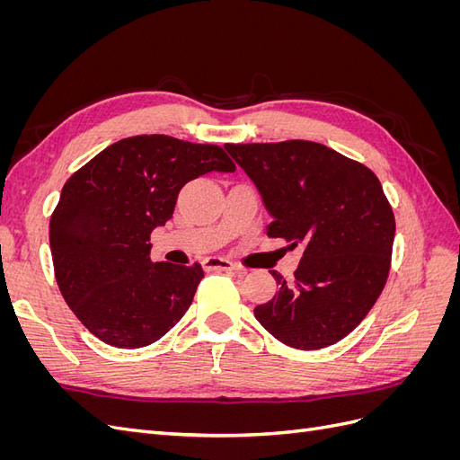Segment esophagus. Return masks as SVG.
<instances>
[{"mask_svg":"<svg viewBox=\"0 0 460 460\" xmlns=\"http://www.w3.org/2000/svg\"><path fill=\"white\" fill-rule=\"evenodd\" d=\"M203 269L207 272H228V270H238L234 262H230L228 259L222 257H208L203 261Z\"/></svg>","mask_w":460,"mask_h":460,"instance_id":"34e87169","label":"esophagus"}]
</instances>
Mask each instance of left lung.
Listing matches in <instances>:
<instances>
[{"instance_id": "8db88e82", "label": "left lung", "mask_w": 460, "mask_h": 460, "mask_svg": "<svg viewBox=\"0 0 460 460\" xmlns=\"http://www.w3.org/2000/svg\"><path fill=\"white\" fill-rule=\"evenodd\" d=\"M272 217L270 238L305 247L294 282L272 270L278 294L255 307L272 336L323 349L353 332L385 286L395 217L368 166L323 144H226Z\"/></svg>"}]
</instances>
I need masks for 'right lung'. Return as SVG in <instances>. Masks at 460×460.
I'll use <instances>...</instances> for the list:
<instances>
[{"label": "right lung", "instance_id": "right-lung-1", "mask_svg": "<svg viewBox=\"0 0 460 460\" xmlns=\"http://www.w3.org/2000/svg\"><path fill=\"white\" fill-rule=\"evenodd\" d=\"M213 171H235L222 147L144 134L105 147L66 180L49 220L55 280L95 338L137 349L190 309L201 264L151 262L149 235L172 217L182 186Z\"/></svg>", "mask_w": 460, "mask_h": 460}]
</instances>
